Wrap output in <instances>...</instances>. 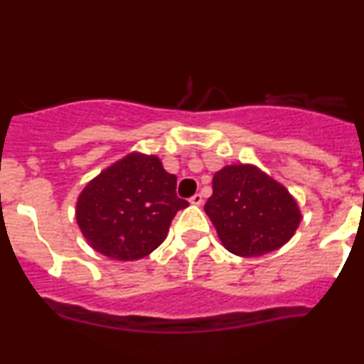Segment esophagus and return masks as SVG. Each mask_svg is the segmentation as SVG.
<instances>
[{"label":"esophagus","instance_id":"34e87169","mask_svg":"<svg viewBox=\"0 0 364 364\" xmlns=\"http://www.w3.org/2000/svg\"><path fill=\"white\" fill-rule=\"evenodd\" d=\"M190 203H191V205H202V203H203V196L200 195V193H195L190 198Z\"/></svg>","mask_w":364,"mask_h":364}]
</instances>
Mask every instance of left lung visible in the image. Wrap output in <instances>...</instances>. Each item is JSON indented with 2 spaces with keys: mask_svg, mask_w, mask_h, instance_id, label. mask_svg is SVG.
Segmentation results:
<instances>
[{
  "mask_svg": "<svg viewBox=\"0 0 364 364\" xmlns=\"http://www.w3.org/2000/svg\"><path fill=\"white\" fill-rule=\"evenodd\" d=\"M205 212L225 250L260 257L294 236L301 212L289 191L252 164L225 166L212 179Z\"/></svg>",
  "mask_w": 364,
  "mask_h": 364,
  "instance_id": "obj_1",
  "label": "left lung"
}]
</instances>
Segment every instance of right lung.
Segmentation results:
<instances>
[{
  "label": "right lung",
  "mask_w": 364,
  "mask_h": 364,
  "mask_svg": "<svg viewBox=\"0 0 364 364\" xmlns=\"http://www.w3.org/2000/svg\"><path fill=\"white\" fill-rule=\"evenodd\" d=\"M188 202L157 156L133 152L95 176L77 200V223L95 252L112 260L147 257Z\"/></svg>",
  "instance_id": "right-lung-1"
}]
</instances>
